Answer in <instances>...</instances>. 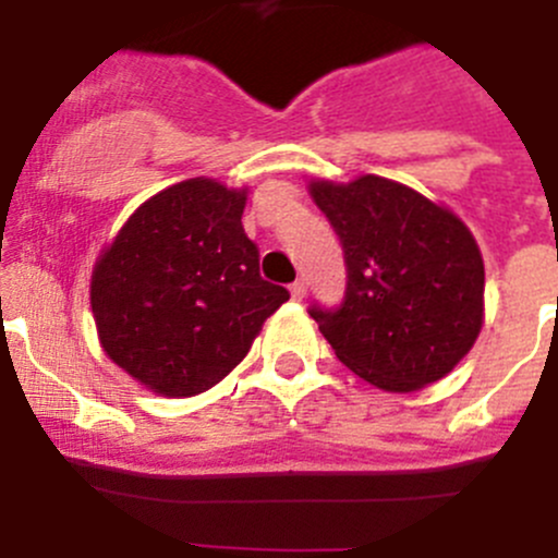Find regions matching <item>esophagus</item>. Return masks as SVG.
I'll list each match as a JSON object with an SVG mask.
<instances>
[{
	"mask_svg": "<svg viewBox=\"0 0 558 558\" xmlns=\"http://www.w3.org/2000/svg\"><path fill=\"white\" fill-rule=\"evenodd\" d=\"M305 294H307V283H305V280H294V283H291V296H294V300L296 302H302V300H305Z\"/></svg>",
	"mask_w": 558,
	"mask_h": 558,
	"instance_id": "34e87169",
	"label": "esophagus"
}]
</instances>
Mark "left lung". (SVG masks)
I'll use <instances>...</instances> for the list:
<instances>
[{
    "label": "left lung",
    "instance_id": "obj_1",
    "mask_svg": "<svg viewBox=\"0 0 558 558\" xmlns=\"http://www.w3.org/2000/svg\"><path fill=\"white\" fill-rule=\"evenodd\" d=\"M345 258L340 305L307 307L337 359L384 391L446 378L483 324V258L453 213L393 180L311 185Z\"/></svg>",
    "mask_w": 558,
    "mask_h": 558
}]
</instances>
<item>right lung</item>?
Returning a JSON list of instances; mask_svg holds the SVG:
<instances>
[{
    "instance_id": "add662e5",
    "label": "right lung",
    "mask_w": 558,
    "mask_h": 558,
    "mask_svg": "<svg viewBox=\"0 0 558 558\" xmlns=\"http://www.w3.org/2000/svg\"><path fill=\"white\" fill-rule=\"evenodd\" d=\"M243 207L245 191L183 180L137 207L94 267L105 353L156 393L194 397L227 378L289 300L258 272Z\"/></svg>"
}]
</instances>
